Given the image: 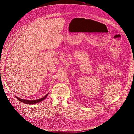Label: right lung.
Returning a JSON list of instances; mask_svg holds the SVG:
<instances>
[{
  "mask_svg": "<svg viewBox=\"0 0 134 134\" xmlns=\"http://www.w3.org/2000/svg\"><path fill=\"white\" fill-rule=\"evenodd\" d=\"M49 93L47 94L44 97H43V98H40V99H37V100H26V99H20V98H18L17 97H16L17 98V99L18 100H19L20 102L24 103L25 104H36V103H38L40 102L43 101V100H44L46 98H47V97L48 96Z\"/></svg>",
  "mask_w": 134,
  "mask_h": 134,
  "instance_id": "add662e5",
  "label": "right lung"
}]
</instances>
